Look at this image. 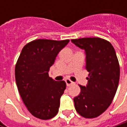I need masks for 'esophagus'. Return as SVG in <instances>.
I'll return each instance as SVG.
<instances>
[{"label":"esophagus","instance_id":"obj_1","mask_svg":"<svg viewBox=\"0 0 127 127\" xmlns=\"http://www.w3.org/2000/svg\"><path fill=\"white\" fill-rule=\"evenodd\" d=\"M65 82H66V85H67V86H70V85H73V82H72L70 79H66L65 80Z\"/></svg>","mask_w":127,"mask_h":127}]
</instances>
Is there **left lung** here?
Instances as JSON below:
<instances>
[{
	"instance_id": "left-lung-1",
	"label": "left lung",
	"mask_w": 127,
	"mask_h": 127,
	"mask_svg": "<svg viewBox=\"0 0 127 127\" xmlns=\"http://www.w3.org/2000/svg\"><path fill=\"white\" fill-rule=\"evenodd\" d=\"M86 54L88 85H79L81 93L73 98L80 115L93 118L102 114L111 104L118 86L120 67L111 43L104 39L87 37L71 39Z\"/></svg>"
}]
</instances>
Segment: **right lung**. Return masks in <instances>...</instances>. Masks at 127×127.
I'll return each mask as SVG.
<instances>
[{
    "instance_id": "1",
    "label": "right lung",
    "mask_w": 127,
    "mask_h": 127,
    "mask_svg": "<svg viewBox=\"0 0 127 127\" xmlns=\"http://www.w3.org/2000/svg\"><path fill=\"white\" fill-rule=\"evenodd\" d=\"M69 41L43 39L32 41L23 47L17 60V87L28 110L37 118L51 119L59 111L66 83L55 82L49 77L48 71Z\"/></svg>"
}]
</instances>
